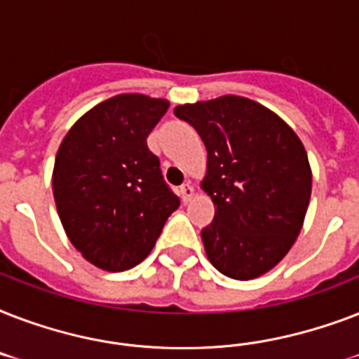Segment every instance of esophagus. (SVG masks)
Here are the masks:
<instances>
[{
	"instance_id": "34e87169",
	"label": "esophagus",
	"mask_w": 359,
	"mask_h": 359,
	"mask_svg": "<svg viewBox=\"0 0 359 359\" xmlns=\"http://www.w3.org/2000/svg\"><path fill=\"white\" fill-rule=\"evenodd\" d=\"M194 194H196V190H194V186L188 182V184H182L179 188V196L180 199H182V203H188L194 197Z\"/></svg>"
}]
</instances>
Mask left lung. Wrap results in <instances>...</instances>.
<instances>
[{"label":"left lung","instance_id":"1","mask_svg":"<svg viewBox=\"0 0 359 359\" xmlns=\"http://www.w3.org/2000/svg\"><path fill=\"white\" fill-rule=\"evenodd\" d=\"M208 152L203 190L216 214L201 231L208 261L233 279L259 278L300 235L311 197L307 152L289 124L244 97L177 106Z\"/></svg>","mask_w":359,"mask_h":359}]
</instances>
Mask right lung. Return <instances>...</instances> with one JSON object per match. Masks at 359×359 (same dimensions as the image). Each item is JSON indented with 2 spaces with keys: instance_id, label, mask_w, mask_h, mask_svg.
<instances>
[{
  "instance_id": "add662e5",
  "label": "right lung",
  "mask_w": 359,
  "mask_h": 359,
  "mask_svg": "<svg viewBox=\"0 0 359 359\" xmlns=\"http://www.w3.org/2000/svg\"><path fill=\"white\" fill-rule=\"evenodd\" d=\"M168 100L119 95L87 111L65 135L53 165V197L74 248L95 266L140 264L180 205L147 137Z\"/></svg>"
}]
</instances>
